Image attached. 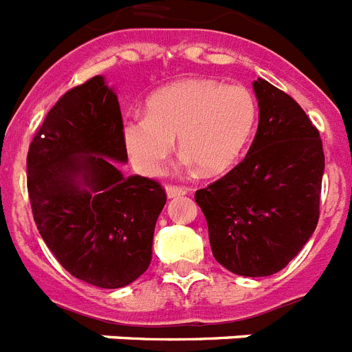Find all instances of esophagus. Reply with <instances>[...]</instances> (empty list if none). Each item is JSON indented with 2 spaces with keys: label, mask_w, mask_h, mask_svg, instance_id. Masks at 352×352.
<instances>
[{
  "label": "esophagus",
  "mask_w": 352,
  "mask_h": 352,
  "mask_svg": "<svg viewBox=\"0 0 352 352\" xmlns=\"http://www.w3.org/2000/svg\"><path fill=\"white\" fill-rule=\"evenodd\" d=\"M185 194H187V188L185 187H176V185H169V187H167V196L169 197L185 196Z\"/></svg>",
  "instance_id": "obj_1"
}]
</instances>
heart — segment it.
I'll list each match as a JSON object with an SVG mask.
<instances>
[{
  "instance_id": "b5f03b06",
  "label": "heart",
  "mask_w": 352,
  "mask_h": 352,
  "mask_svg": "<svg viewBox=\"0 0 352 352\" xmlns=\"http://www.w3.org/2000/svg\"><path fill=\"white\" fill-rule=\"evenodd\" d=\"M257 118V102L241 84L187 78L162 88L145 104V115L124 124L131 162L145 176H158L178 138L185 165L207 176L226 173L239 160Z\"/></svg>"
}]
</instances>
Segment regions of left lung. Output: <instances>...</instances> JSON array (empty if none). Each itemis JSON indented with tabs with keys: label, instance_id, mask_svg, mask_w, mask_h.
I'll return each instance as SVG.
<instances>
[{
	"label": "left lung",
	"instance_id": "obj_1",
	"mask_svg": "<svg viewBox=\"0 0 352 352\" xmlns=\"http://www.w3.org/2000/svg\"><path fill=\"white\" fill-rule=\"evenodd\" d=\"M254 91L259 126L248 155L194 199L217 263L235 275L268 277L315 232L326 160L320 133L287 93L264 78Z\"/></svg>",
	"mask_w": 352,
	"mask_h": 352
}]
</instances>
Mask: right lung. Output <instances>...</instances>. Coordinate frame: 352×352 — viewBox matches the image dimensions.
Masks as SVG:
<instances>
[{
  "mask_svg": "<svg viewBox=\"0 0 352 352\" xmlns=\"http://www.w3.org/2000/svg\"><path fill=\"white\" fill-rule=\"evenodd\" d=\"M120 104L95 75L66 91L37 129L26 185L41 237L60 266L91 286L117 289L149 268L156 219L167 201L158 182L124 176Z\"/></svg>",
  "mask_w": 352,
  "mask_h": 352,
  "instance_id": "obj_1",
  "label": "right lung"
}]
</instances>
